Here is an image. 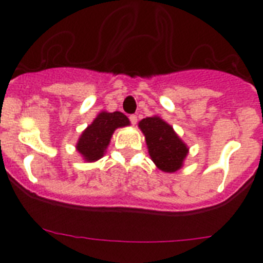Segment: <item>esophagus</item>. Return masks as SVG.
<instances>
[{
    "label": "esophagus",
    "instance_id": "1",
    "mask_svg": "<svg viewBox=\"0 0 263 263\" xmlns=\"http://www.w3.org/2000/svg\"><path fill=\"white\" fill-rule=\"evenodd\" d=\"M129 120H130V122H132V124L136 125V124H137V121H138V118H137L136 115H130Z\"/></svg>",
    "mask_w": 263,
    "mask_h": 263
}]
</instances>
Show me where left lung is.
Masks as SVG:
<instances>
[{
    "label": "left lung",
    "mask_w": 263,
    "mask_h": 263,
    "mask_svg": "<svg viewBox=\"0 0 263 263\" xmlns=\"http://www.w3.org/2000/svg\"><path fill=\"white\" fill-rule=\"evenodd\" d=\"M145 134L148 154L157 167L164 173H174L182 167L188 148L174 129L159 117H146L139 122Z\"/></svg>",
    "instance_id": "8db88e82"
}]
</instances>
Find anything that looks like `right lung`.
<instances>
[{"mask_svg": "<svg viewBox=\"0 0 263 263\" xmlns=\"http://www.w3.org/2000/svg\"><path fill=\"white\" fill-rule=\"evenodd\" d=\"M129 125V120L121 111L100 113L92 124L83 132L79 139L78 152L80 153L85 160L95 162L104 155L105 148L110 142L111 134L117 127Z\"/></svg>", "mask_w": 263, "mask_h": 263, "instance_id": "1", "label": "right lung"}]
</instances>
